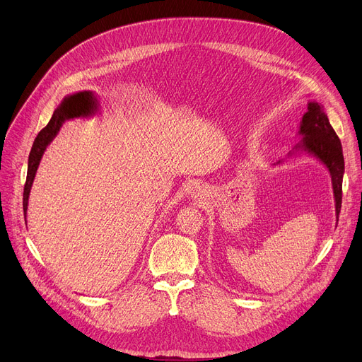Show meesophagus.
<instances>
[{
  "instance_id": "obj_1",
  "label": "esophagus",
  "mask_w": 362,
  "mask_h": 362,
  "mask_svg": "<svg viewBox=\"0 0 362 362\" xmlns=\"http://www.w3.org/2000/svg\"><path fill=\"white\" fill-rule=\"evenodd\" d=\"M191 195H192V198H194V199H197V201H201V199L204 198V191H202V189H201V186H195Z\"/></svg>"
}]
</instances>
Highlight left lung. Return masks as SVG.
<instances>
[{"label": "left lung", "instance_id": "obj_1", "mask_svg": "<svg viewBox=\"0 0 362 362\" xmlns=\"http://www.w3.org/2000/svg\"><path fill=\"white\" fill-rule=\"evenodd\" d=\"M298 135L300 136V141L296 144L293 151L289 152V157L298 154V152H305L327 167L332 177L337 223L341 206V182H344L345 173V160L340 139L329 122L325 107L315 101L308 103V110L302 116ZM280 163L281 161L277 164Z\"/></svg>", "mask_w": 362, "mask_h": 362}]
</instances>
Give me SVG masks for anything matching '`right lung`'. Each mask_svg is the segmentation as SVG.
<instances>
[{"label": "right lung", "instance_id": "add662e5", "mask_svg": "<svg viewBox=\"0 0 362 362\" xmlns=\"http://www.w3.org/2000/svg\"><path fill=\"white\" fill-rule=\"evenodd\" d=\"M97 110V98L90 90H82L76 92L73 95L66 97L62 104L57 107L54 111L51 120L48 124L37 133L35 138V142L32 145L29 160H28V176L25 183V191H23V211H25V220L28 213V202H29V194L35 180L36 170L40 167L41 158L47 146L54 141V138L59 135V132L66 120L74 119V117H86L90 116L92 112Z\"/></svg>", "mask_w": 362, "mask_h": 362}]
</instances>
